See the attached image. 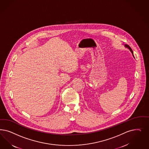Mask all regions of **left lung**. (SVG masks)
<instances>
[{
    "instance_id": "8db88e82",
    "label": "left lung",
    "mask_w": 149,
    "mask_h": 149,
    "mask_svg": "<svg viewBox=\"0 0 149 149\" xmlns=\"http://www.w3.org/2000/svg\"><path fill=\"white\" fill-rule=\"evenodd\" d=\"M125 47L126 48H128V49H130V51L131 52V53H132V54H133V56H134V55H133V52L132 49L130 48V46H129L128 45H127V44H125Z\"/></svg>"
}]
</instances>
